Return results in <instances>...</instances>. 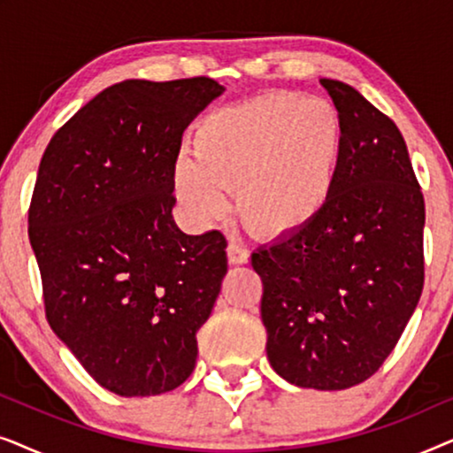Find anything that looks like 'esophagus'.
<instances>
[{
  "label": "esophagus",
  "instance_id": "esophagus-1",
  "mask_svg": "<svg viewBox=\"0 0 453 453\" xmlns=\"http://www.w3.org/2000/svg\"><path fill=\"white\" fill-rule=\"evenodd\" d=\"M226 251H228V262L234 264V265L250 262V251H247L243 245H239V243H228Z\"/></svg>",
  "mask_w": 453,
  "mask_h": 453
}]
</instances>
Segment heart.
I'll return each mask as SVG.
<instances>
[{
	"label": "heart",
	"instance_id": "b5f03b06",
	"mask_svg": "<svg viewBox=\"0 0 453 453\" xmlns=\"http://www.w3.org/2000/svg\"><path fill=\"white\" fill-rule=\"evenodd\" d=\"M191 154L173 166V191L197 226L222 219L226 191L265 239L311 228L330 208L346 154V126L332 103L265 95L216 109L191 134Z\"/></svg>",
	"mask_w": 453,
	"mask_h": 453
}]
</instances>
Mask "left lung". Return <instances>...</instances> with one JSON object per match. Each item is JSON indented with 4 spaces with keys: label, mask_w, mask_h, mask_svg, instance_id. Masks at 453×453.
Segmentation results:
<instances>
[{
    "label": "left lung",
    "mask_w": 453,
    "mask_h": 453,
    "mask_svg": "<svg viewBox=\"0 0 453 453\" xmlns=\"http://www.w3.org/2000/svg\"><path fill=\"white\" fill-rule=\"evenodd\" d=\"M346 126L326 214L305 233L253 251L272 369L299 388L369 380L418 305L425 200L395 123L361 92L319 80Z\"/></svg>",
    "instance_id": "1"
}]
</instances>
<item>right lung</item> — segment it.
Segmentation results:
<instances>
[{
	"label": "right lung",
	"instance_id": "1",
	"mask_svg": "<svg viewBox=\"0 0 453 453\" xmlns=\"http://www.w3.org/2000/svg\"><path fill=\"white\" fill-rule=\"evenodd\" d=\"M212 78L126 80L86 103L42 154L28 237L51 330L123 398L181 386L226 274L220 231L173 219V166Z\"/></svg>",
	"mask_w": 453,
	"mask_h": 453
}]
</instances>
